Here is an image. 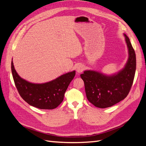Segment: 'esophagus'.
<instances>
[{"instance_id": "34e87169", "label": "esophagus", "mask_w": 146, "mask_h": 146, "mask_svg": "<svg viewBox=\"0 0 146 146\" xmlns=\"http://www.w3.org/2000/svg\"><path fill=\"white\" fill-rule=\"evenodd\" d=\"M84 66L82 65V64H79V65H78L77 66V68H76V70H77V72H78V73H80V72H82L83 70H84Z\"/></svg>"}]
</instances>
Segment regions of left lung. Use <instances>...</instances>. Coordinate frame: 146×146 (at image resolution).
<instances>
[{
    "label": "left lung",
    "mask_w": 146,
    "mask_h": 146,
    "mask_svg": "<svg viewBox=\"0 0 146 146\" xmlns=\"http://www.w3.org/2000/svg\"><path fill=\"white\" fill-rule=\"evenodd\" d=\"M123 35L129 53L124 67L111 75L92 70H85L80 75L85 83L87 99L96 107H110L123 100L133 84L136 71V55L130 39L125 34Z\"/></svg>",
    "instance_id": "1"
}]
</instances>
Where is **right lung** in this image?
<instances>
[{
    "label": "right lung",
    "mask_w": 146,
    "mask_h": 146,
    "mask_svg": "<svg viewBox=\"0 0 146 146\" xmlns=\"http://www.w3.org/2000/svg\"><path fill=\"white\" fill-rule=\"evenodd\" d=\"M11 72L16 87L21 98L31 106L43 110L54 109L62 102L65 92L76 75V70H73L48 82H29L21 78L17 73L13 58Z\"/></svg>",
    "instance_id": "right-lung-1"
}]
</instances>
